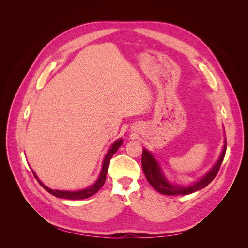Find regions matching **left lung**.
I'll return each mask as SVG.
<instances>
[{
	"label": "left lung",
	"instance_id": "left-lung-1",
	"mask_svg": "<svg viewBox=\"0 0 248 248\" xmlns=\"http://www.w3.org/2000/svg\"><path fill=\"white\" fill-rule=\"evenodd\" d=\"M227 151V140H224V145L222 152L220 154L219 159L214 164V167L207 172L199 181L194 182L193 184L189 186H179L170 184L167 178L164 177L162 171L159 168V164L157 160L154 158L152 153L144 148L142 149V155H141V168L145 172V176L148 180V182L153 186L157 191L166 194V196H184V194H189L194 191H198L202 188H204L208 184L212 182V180L216 177L217 172L219 170V168L221 166V162L224 158Z\"/></svg>",
	"mask_w": 248,
	"mask_h": 248
}]
</instances>
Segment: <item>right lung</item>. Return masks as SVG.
Segmentation results:
<instances>
[{
    "label": "right lung",
    "mask_w": 248,
    "mask_h": 248,
    "mask_svg": "<svg viewBox=\"0 0 248 248\" xmlns=\"http://www.w3.org/2000/svg\"><path fill=\"white\" fill-rule=\"evenodd\" d=\"M122 142H123V140L121 139H119L117 141H115L114 144L110 146V149L108 151L106 157H104V160H103V163H102V169H101V171H100V175H99L98 179L96 180V182L93 185L88 187V188H86V189H81V190H78V191H65V190L50 189V188H48L47 186H46L40 181V180L38 179V177L36 176L34 171H33V174H34L35 178L38 180L39 184L43 187V188L46 189V191H48L49 193H51L52 196H55L57 198H61V199H66V200L87 199L89 197H92L93 194H95L97 191H98L102 187V185L104 184V182H106L107 172H108V166H109V161H110L111 156L118 151V149L121 147Z\"/></svg>",
    "instance_id": "1"
}]
</instances>
